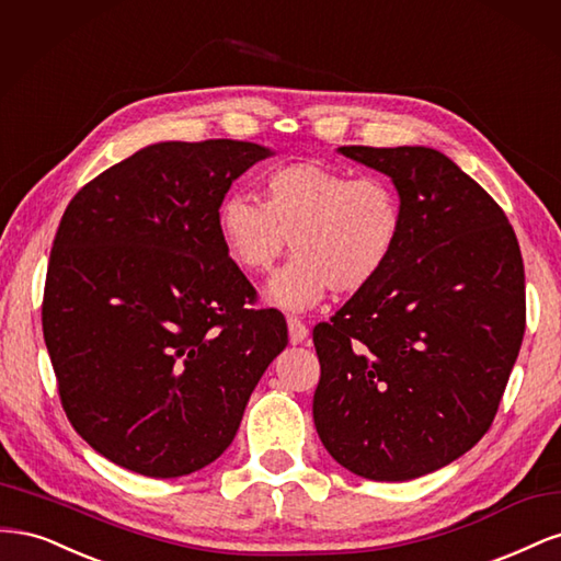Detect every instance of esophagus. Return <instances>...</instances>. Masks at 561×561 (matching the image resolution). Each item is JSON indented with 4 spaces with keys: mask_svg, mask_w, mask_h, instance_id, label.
<instances>
[{
    "mask_svg": "<svg viewBox=\"0 0 561 561\" xmlns=\"http://www.w3.org/2000/svg\"><path fill=\"white\" fill-rule=\"evenodd\" d=\"M287 330H290V344H304L309 339V328L299 318H287Z\"/></svg>",
    "mask_w": 561,
    "mask_h": 561,
    "instance_id": "34e87169",
    "label": "esophagus"
}]
</instances>
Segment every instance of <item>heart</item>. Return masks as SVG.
Masks as SVG:
<instances>
[{
    "mask_svg": "<svg viewBox=\"0 0 561 561\" xmlns=\"http://www.w3.org/2000/svg\"><path fill=\"white\" fill-rule=\"evenodd\" d=\"M404 225L402 201L383 178H353L316 161L285 163L262 182V203L245 194L219 201L215 227L229 257L266 274L293 243L297 257L266 285V301L307 311L330 295L363 293L393 260Z\"/></svg>",
    "mask_w": 561,
    "mask_h": 561,
    "instance_id": "heart-1",
    "label": "heart"
}]
</instances>
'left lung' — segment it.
<instances>
[{
    "label": "left lung",
    "mask_w": 561,
    "mask_h": 561,
    "mask_svg": "<svg viewBox=\"0 0 561 561\" xmlns=\"http://www.w3.org/2000/svg\"><path fill=\"white\" fill-rule=\"evenodd\" d=\"M402 201L398 250L313 328V423L339 466L407 482L449 466L496 416L524 336V264L505 213L433 147H339Z\"/></svg>",
    "instance_id": "left-lung-1"
}]
</instances>
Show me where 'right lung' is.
<instances>
[{"label":"right lung","mask_w":561,"mask_h":561,"mask_svg":"<svg viewBox=\"0 0 561 561\" xmlns=\"http://www.w3.org/2000/svg\"><path fill=\"white\" fill-rule=\"evenodd\" d=\"M274 151L241 140L157 142L67 206L42 325L62 410L107 461L182 478L233 443L245 404L287 346L285 318L219 241V201Z\"/></svg>","instance_id":"add662e5"}]
</instances>
